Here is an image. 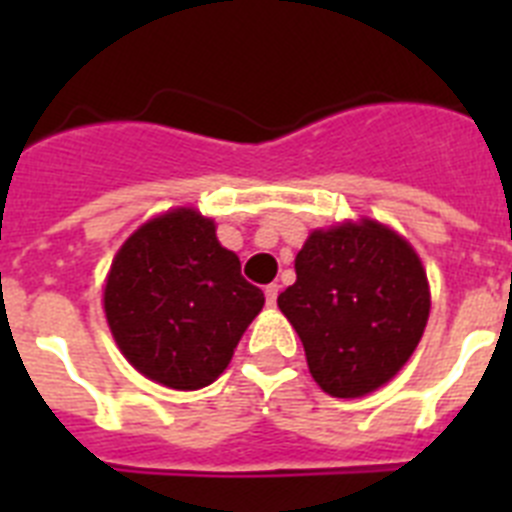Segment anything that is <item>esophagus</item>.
Instances as JSON below:
<instances>
[{"label": "esophagus", "instance_id": "esophagus-1", "mask_svg": "<svg viewBox=\"0 0 512 512\" xmlns=\"http://www.w3.org/2000/svg\"><path fill=\"white\" fill-rule=\"evenodd\" d=\"M264 295H266V305L274 307L277 305V297H279V284H269V287L264 289Z\"/></svg>", "mask_w": 512, "mask_h": 512}]
</instances>
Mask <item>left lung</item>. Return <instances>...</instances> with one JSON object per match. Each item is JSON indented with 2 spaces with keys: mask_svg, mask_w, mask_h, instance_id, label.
Here are the masks:
<instances>
[{
  "mask_svg": "<svg viewBox=\"0 0 512 512\" xmlns=\"http://www.w3.org/2000/svg\"><path fill=\"white\" fill-rule=\"evenodd\" d=\"M279 295L320 390L364 397L390 382L423 338L428 277L402 235L364 217L312 230Z\"/></svg>",
  "mask_w": 512,
  "mask_h": 512,
  "instance_id": "obj_1",
  "label": "left lung"
}]
</instances>
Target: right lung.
Here are the masks:
<instances>
[{"label":"right lung","mask_w":512,"mask_h":512,"mask_svg":"<svg viewBox=\"0 0 512 512\" xmlns=\"http://www.w3.org/2000/svg\"><path fill=\"white\" fill-rule=\"evenodd\" d=\"M261 307L264 292L192 207L140 225L104 284V315L125 359L171 390L215 382Z\"/></svg>","instance_id":"right-lung-1"}]
</instances>
